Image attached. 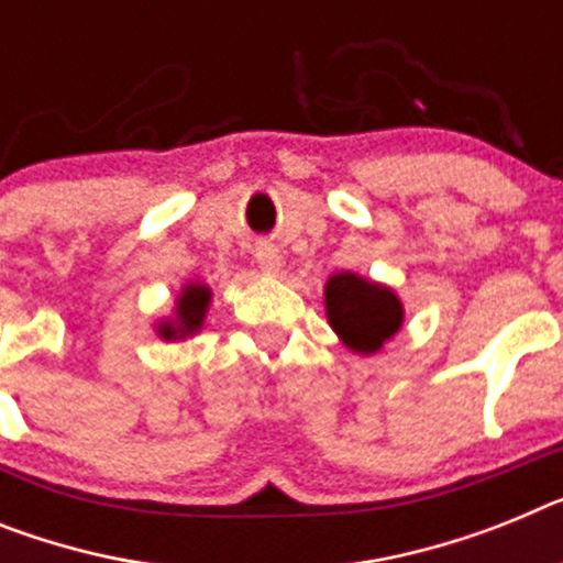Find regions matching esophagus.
<instances>
[{"label": "esophagus", "mask_w": 563, "mask_h": 563, "mask_svg": "<svg viewBox=\"0 0 563 563\" xmlns=\"http://www.w3.org/2000/svg\"><path fill=\"white\" fill-rule=\"evenodd\" d=\"M253 256H256V264L262 273H278V267H282V256H278V250L271 242H258L256 250H253Z\"/></svg>", "instance_id": "1"}]
</instances>
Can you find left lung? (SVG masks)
<instances>
[{
    "label": "left lung",
    "instance_id": "8db88e82",
    "mask_svg": "<svg viewBox=\"0 0 563 563\" xmlns=\"http://www.w3.org/2000/svg\"><path fill=\"white\" fill-rule=\"evenodd\" d=\"M330 328L355 353H376L401 328V301L393 290L369 285L353 273H339L324 287Z\"/></svg>",
    "mask_w": 563,
    "mask_h": 563
}]
</instances>
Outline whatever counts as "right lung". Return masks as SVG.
I'll list each match as a JSON object with an SVG mask.
<instances>
[{"label":"right lung","mask_w":563,"mask_h":563,"mask_svg":"<svg viewBox=\"0 0 563 563\" xmlns=\"http://www.w3.org/2000/svg\"><path fill=\"white\" fill-rule=\"evenodd\" d=\"M210 290L201 285H187L181 290L179 307H176V321H165L158 333L162 339H181L187 333H196L205 321V310H208Z\"/></svg>","instance_id":"add662e5"}]
</instances>
